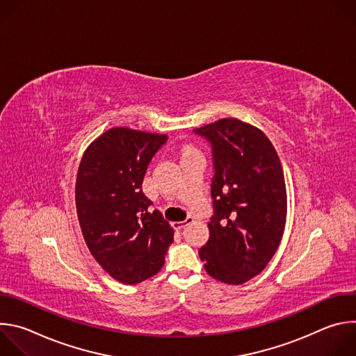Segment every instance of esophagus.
I'll return each mask as SVG.
<instances>
[{
  "label": "esophagus",
  "instance_id": "obj_1",
  "mask_svg": "<svg viewBox=\"0 0 356 356\" xmlns=\"http://www.w3.org/2000/svg\"><path fill=\"white\" fill-rule=\"evenodd\" d=\"M190 222H193V217H187L184 221H179V222H175L173 225L176 227V228H179V229H181V228H184L186 225H188Z\"/></svg>",
  "mask_w": 356,
  "mask_h": 356
}]
</instances>
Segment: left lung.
<instances>
[{
	"label": "left lung",
	"mask_w": 356,
	"mask_h": 356,
	"mask_svg": "<svg viewBox=\"0 0 356 356\" xmlns=\"http://www.w3.org/2000/svg\"><path fill=\"white\" fill-rule=\"evenodd\" d=\"M211 146L213 216L198 255L206 272L227 284L259 275L280 243L286 186L279 156L258 128L224 118L193 131Z\"/></svg>",
	"instance_id": "8db88e82"
}]
</instances>
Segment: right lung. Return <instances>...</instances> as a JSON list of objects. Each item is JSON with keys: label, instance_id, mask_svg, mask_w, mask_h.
<instances>
[{"label": "right lung", "instance_id": "right-lung-1", "mask_svg": "<svg viewBox=\"0 0 356 356\" xmlns=\"http://www.w3.org/2000/svg\"><path fill=\"white\" fill-rule=\"evenodd\" d=\"M166 135L113 128L84 152L76 180V207L84 241L110 276L136 284L156 275L173 243V229L149 207L142 191L147 166Z\"/></svg>", "mask_w": 356, "mask_h": 356}]
</instances>
